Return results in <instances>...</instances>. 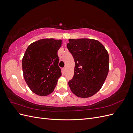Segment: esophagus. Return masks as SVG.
<instances>
[{
  "label": "esophagus",
  "mask_w": 133,
  "mask_h": 133,
  "mask_svg": "<svg viewBox=\"0 0 133 133\" xmlns=\"http://www.w3.org/2000/svg\"><path fill=\"white\" fill-rule=\"evenodd\" d=\"M66 67H64V68H63L62 70H63V73H65V71H66Z\"/></svg>",
  "instance_id": "esophagus-1"
}]
</instances>
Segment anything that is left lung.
<instances>
[{"label": "left lung", "mask_w": 133, "mask_h": 133, "mask_svg": "<svg viewBox=\"0 0 133 133\" xmlns=\"http://www.w3.org/2000/svg\"><path fill=\"white\" fill-rule=\"evenodd\" d=\"M67 48L75 61L74 74L69 86L78 97H90L100 89L108 75V51L99 41L86 38L69 39Z\"/></svg>", "instance_id": "left-lung-1"}]
</instances>
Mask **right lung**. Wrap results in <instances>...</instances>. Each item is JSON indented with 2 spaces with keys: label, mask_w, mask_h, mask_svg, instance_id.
<instances>
[{
  "label": "right lung",
  "mask_w": 133,
  "mask_h": 133,
  "mask_svg": "<svg viewBox=\"0 0 133 133\" xmlns=\"http://www.w3.org/2000/svg\"><path fill=\"white\" fill-rule=\"evenodd\" d=\"M62 40L43 39L27 48L22 60L23 76L30 90L40 96L54 91L62 75L58 50Z\"/></svg>",
  "instance_id": "1"
}]
</instances>
